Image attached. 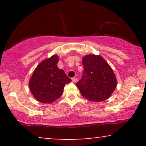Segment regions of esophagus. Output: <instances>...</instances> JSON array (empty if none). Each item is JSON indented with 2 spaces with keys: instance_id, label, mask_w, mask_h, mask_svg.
Returning <instances> with one entry per match:
<instances>
[{
  "instance_id": "1",
  "label": "esophagus",
  "mask_w": 146,
  "mask_h": 146,
  "mask_svg": "<svg viewBox=\"0 0 146 146\" xmlns=\"http://www.w3.org/2000/svg\"><path fill=\"white\" fill-rule=\"evenodd\" d=\"M72 80L73 82L76 83L78 81V78H72Z\"/></svg>"
}]
</instances>
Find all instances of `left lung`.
Listing matches in <instances>:
<instances>
[{
    "instance_id": "1",
    "label": "left lung",
    "mask_w": 146,
    "mask_h": 146,
    "mask_svg": "<svg viewBox=\"0 0 146 146\" xmlns=\"http://www.w3.org/2000/svg\"><path fill=\"white\" fill-rule=\"evenodd\" d=\"M82 78L76 86L83 97L100 102L111 96L117 86L115 76L106 61L99 55L88 54L82 58Z\"/></svg>"
}]
</instances>
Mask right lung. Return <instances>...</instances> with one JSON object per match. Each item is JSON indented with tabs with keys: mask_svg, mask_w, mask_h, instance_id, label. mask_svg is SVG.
Listing matches in <instances>:
<instances>
[{
	"mask_svg": "<svg viewBox=\"0 0 146 146\" xmlns=\"http://www.w3.org/2000/svg\"><path fill=\"white\" fill-rule=\"evenodd\" d=\"M58 56L53 55L42 61L30 79V90L40 102L49 104L59 98L65 84L72 81L63 70L58 68Z\"/></svg>",
	"mask_w": 146,
	"mask_h": 146,
	"instance_id": "1",
	"label": "right lung"
}]
</instances>
